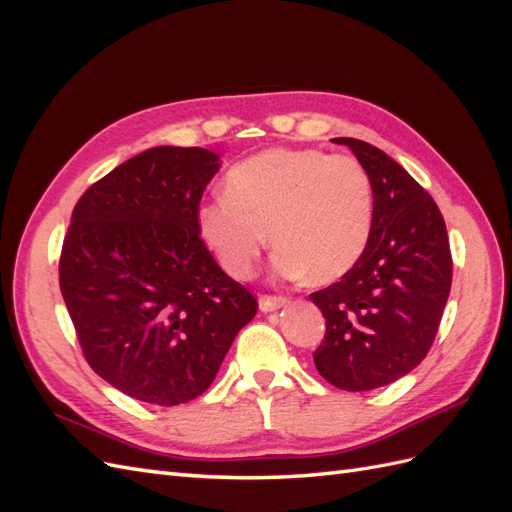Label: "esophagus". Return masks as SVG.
I'll list each match as a JSON object with an SVG mask.
<instances>
[{
	"instance_id": "34e87169",
	"label": "esophagus",
	"mask_w": 512,
	"mask_h": 512,
	"mask_svg": "<svg viewBox=\"0 0 512 512\" xmlns=\"http://www.w3.org/2000/svg\"><path fill=\"white\" fill-rule=\"evenodd\" d=\"M288 303L286 297H273V294H260L258 305L262 312H275V309H280Z\"/></svg>"
}]
</instances>
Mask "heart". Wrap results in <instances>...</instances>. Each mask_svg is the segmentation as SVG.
Here are the masks:
<instances>
[{
  "mask_svg": "<svg viewBox=\"0 0 512 512\" xmlns=\"http://www.w3.org/2000/svg\"><path fill=\"white\" fill-rule=\"evenodd\" d=\"M374 224V188L352 156L322 149H267L232 166L226 194L198 207L200 239L237 280L250 277L267 247H277L284 277L331 284L361 260Z\"/></svg>",
  "mask_w": 512,
  "mask_h": 512,
  "instance_id": "heart-1",
  "label": "heart"
}]
</instances>
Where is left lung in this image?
<instances>
[{"mask_svg":"<svg viewBox=\"0 0 512 512\" xmlns=\"http://www.w3.org/2000/svg\"><path fill=\"white\" fill-rule=\"evenodd\" d=\"M352 149L374 188V224L356 267L312 292L327 320L314 352L320 376L344 391L391 384L421 363L436 339L453 282L442 213L404 166L374 145L333 138Z\"/></svg>","mask_w":512,"mask_h":512,"instance_id":"obj_1","label":"left lung"}]
</instances>
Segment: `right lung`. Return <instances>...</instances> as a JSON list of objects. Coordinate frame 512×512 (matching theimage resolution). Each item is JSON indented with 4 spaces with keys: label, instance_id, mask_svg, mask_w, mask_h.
I'll use <instances>...</instances> for the list:
<instances>
[{
    "label": "right lung",
    "instance_id": "right-lung-1",
    "mask_svg": "<svg viewBox=\"0 0 512 512\" xmlns=\"http://www.w3.org/2000/svg\"><path fill=\"white\" fill-rule=\"evenodd\" d=\"M220 158L153 147L79 198L59 258V288L87 363L153 406L203 395L254 294L218 267L196 213Z\"/></svg>",
    "mask_w": 512,
    "mask_h": 512
}]
</instances>
